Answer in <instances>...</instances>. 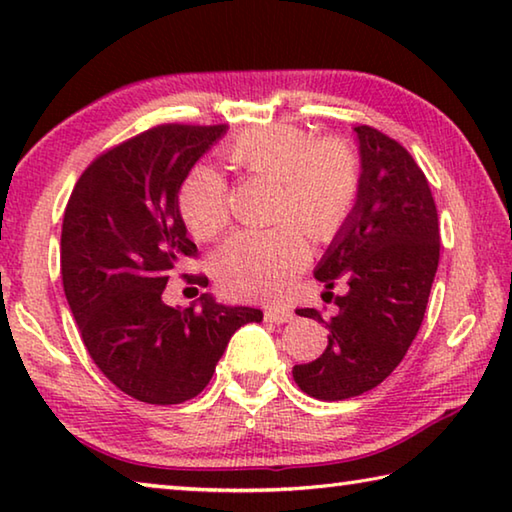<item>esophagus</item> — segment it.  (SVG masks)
Listing matches in <instances>:
<instances>
[{"mask_svg": "<svg viewBox=\"0 0 512 512\" xmlns=\"http://www.w3.org/2000/svg\"><path fill=\"white\" fill-rule=\"evenodd\" d=\"M264 318L268 323H275V325H282V323H291L293 320V311L287 307H268L264 311Z\"/></svg>", "mask_w": 512, "mask_h": 512, "instance_id": "34e87169", "label": "esophagus"}]
</instances>
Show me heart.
Returning a JSON list of instances; mask_svg holds the SVG:
<instances>
[{
	"label": "heart",
	"mask_w": 512,
	"mask_h": 512,
	"mask_svg": "<svg viewBox=\"0 0 512 512\" xmlns=\"http://www.w3.org/2000/svg\"><path fill=\"white\" fill-rule=\"evenodd\" d=\"M232 167L277 183V221H296L311 239L329 241L348 221L361 185V164L343 140H323L298 126L250 128L225 146ZM180 214L196 239H214L228 225V187L219 171H189L178 196ZM309 262V246L296 225L271 232H237L221 246L214 271L241 298L280 296Z\"/></svg>",
	"instance_id": "b5f03b06"
}]
</instances>
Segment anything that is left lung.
<instances>
[{"label":"left lung","mask_w":512,"mask_h":512,"mask_svg":"<svg viewBox=\"0 0 512 512\" xmlns=\"http://www.w3.org/2000/svg\"><path fill=\"white\" fill-rule=\"evenodd\" d=\"M361 185L348 221L316 266V280L334 289L339 314L296 309L329 329L316 361L293 366L300 391L336 402L379 386L400 366L422 325L438 271V212L411 153L377 128L357 126ZM329 293V291H325Z\"/></svg>","instance_id":"1"}]
</instances>
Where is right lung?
Segmentation results:
<instances>
[{"label": "right lung", "mask_w": 512, "mask_h": 512, "mask_svg": "<svg viewBox=\"0 0 512 512\" xmlns=\"http://www.w3.org/2000/svg\"><path fill=\"white\" fill-rule=\"evenodd\" d=\"M225 126L164 124L99 155L69 196L60 235L65 298L92 361L119 391L146 404H180L210 384L253 307L201 309L162 300L169 275L196 257L178 194ZM189 280L205 287L207 277Z\"/></svg>", "instance_id": "obj_1"}]
</instances>
